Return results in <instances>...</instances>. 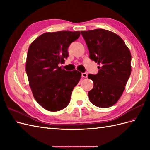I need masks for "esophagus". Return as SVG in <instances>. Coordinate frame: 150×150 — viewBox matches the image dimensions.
Instances as JSON below:
<instances>
[{
  "label": "esophagus",
  "mask_w": 150,
  "mask_h": 150,
  "mask_svg": "<svg viewBox=\"0 0 150 150\" xmlns=\"http://www.w3.org/2000/svg\"><path fill=\"white\" fill-rule=\"evenodd\" d=\"M81 76H82L83 78H87L88 74L86 73V72H83L82 74H81Z\"/></svg>",
  "instance_id": "obj_1"
}]
</instances>
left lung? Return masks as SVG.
Wrapping results in <instances>:
<instances>
[{"label": "left lung", "mask_w": 150, "mask_h": 150, "mask_svg": "<svg viewBox=\"0 0 150 150\" xmlns=\"http://www.w3.org/2000/svg\"><path fill=\"white\" fill-rule=\"evenodd\" d=\"M89 58L98 62V72L88 74L93 88L88 92L90 101L106 108L114 105L121 96L131 74V56L119 35L105 29L81 31Z\"/></svg>", "instance_id": "left-lung-1"}]
</instances>
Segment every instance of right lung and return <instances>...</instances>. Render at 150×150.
Segmentation results:
<instances>
[{"instance_id": "right-lung-1", "label": "right lung", "mask_w": 150, "mask_h": 150, "mask_svg": "<svg viewBox=\"0 0 150 150\" xmlns=\"http://www.w3.org/2000/svg\"><path fill=\"white\" fill-rule=\"evenodd\" d=\"M80 34L79 31L46 33L29 47L25 70L30 87L36 101L48 111L64 109L80 80L78 71H66L59 66L69 56L68 47Z\"/></svg>"}]
</instances>
